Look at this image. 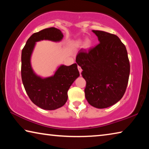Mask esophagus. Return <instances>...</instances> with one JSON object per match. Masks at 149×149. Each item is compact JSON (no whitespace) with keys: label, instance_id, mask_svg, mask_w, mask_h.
I'll use <instances>...</instances> for the list:
<instances>
[{"label":"esophagus","instance_id":"esophagus-1","mask_svg":"<svg viewBox=\"0 0 149 149\" xmlns=\"http://www.w3.org/2000/svg\"><path fill=\"white\" fill-rule=\"evenodd\" d=\"M77 68H78V70H79V72L80 74H81V72H82V69H81V68L80 66H79V65H78V66H77Z\"/></svg>","mask_w":149,"mask_h":149}]
</instances>
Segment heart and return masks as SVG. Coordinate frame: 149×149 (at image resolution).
Here are the masks:
<instances>
[{"label": "heart", "mask_w": 149, "mask_h": 149, "mask_svg": "<svg viewBox=\"0 0 149 149\" xmlns=\"http://www.w3.org/2000/svg\"><path fill=\"white\" fill-rule=\"evenodd\" d=\"M81 43V41H78L77 42V45H80ZM91 45H92V41H91V39H87L84 42V46L85 47V48H86V49H89V48H90L91 46Z\"/></svg>", "instance_id": "heart-1"}]
</instances>
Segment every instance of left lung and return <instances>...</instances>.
<instances>
[{
	"label": "left lung",
	"mask_w": 149,
	"mask_h": 149,
	"mask_svg": "<svg viewBox=\"0 0 149 149\" xmlns=\"http://www.w3.org/2000/svg\"><path fill=\"white\" fill-rule=\"evenodd\" d=\"M92 31L100 43L88 50L81 49L75 61L86 81L85 95L88 102L95 108H105L124 95L130 65L127 50L119 37L102 31Z\"/></svg>",
	"instance_id": "left-lung-1"
}]
</instances>
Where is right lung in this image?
Returning <instances> with one entry per match:
<instances>
[{"mask_svg": "<svg viewBox=\"0 0 149 149\" xmlns=\"http://www.w3.org/2000/svg\"><path fill=\"white\" fill-rule=\"evenodd\" d=\"M62 33L50 27L35 33L26 42L22 52V79L29 99L37 107L52 110L62 107L68 100V91L79 76L77 64L67 66L60 65L52 76L42 77L37 75L31 64V57L36 42L42 40L60 42Z\"/></svg>", "mask_w": 149, "mask_h": 149, "instance_id": "obj_1", "label": "right lung"}]
</instances>
